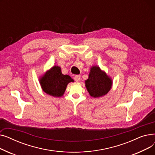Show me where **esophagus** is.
I'll return each instance as SVG.
<instances>
[{
	"instance_id": "esophagus-1",
	"label": "esophagus",
	"mask_w": 155,
	"mask_h": 155,
	"mask_svg": "<svg viewBox=\"0 0 155 155\" xmlns=\"http://www.w3.org/2000/svg\"><path fill=\"white\" fill-rule=\"evenodd\" d=\"M74 79L76 82H79V81L81 80V77H80V75H75L74 77Z\"/></svg>"
}]
</instances>
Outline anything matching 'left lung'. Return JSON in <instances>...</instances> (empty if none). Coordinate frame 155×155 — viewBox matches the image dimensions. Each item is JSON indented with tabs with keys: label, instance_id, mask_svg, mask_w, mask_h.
I'll list each match as a JSON object with an SVG mask.
<instances>
[{
	"label": "left lung",
	"instance_id": "8db88e82",
	"mask_svg": "<svg viewBox=\"0 0 155 155\" xmlns=\"http://www.w3.org/2000/svg\"><path fill=\"white\" fill-rule=\"evenodd\" d=\"M112 80L99 67L91 68L85 86L90 95L96 98L107 94L112 86Z\"/></svg>",
	"mask_w": 155,
	"mask_h": 155
}]
</instances>
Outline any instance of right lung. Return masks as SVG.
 Returning <instances> with one entry per match:
<instances>
[{"label": "right lung", "instance_id": "1", "mask_svg": "<svg viewBox=\"0 0 155 155\" xmlns=\"http://www.w3.org/2000/svg\"><path fill=\"white\" fill-rule=\"evenodd\" d=\"M73 80L67 75H63L60 67L54 66L46 73L40 80V84L45 92L53 97L63 95L68 83Z\"/></svg>", "mask_w": 155, "mask_h": 155}]
</instances>
